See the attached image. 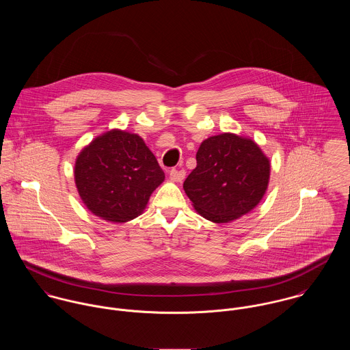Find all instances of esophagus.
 I'll use <instances>...</instances> for the list:
<instances>
[{
  "label": "esophagus",
  "mask_w": 350,
  "mask_h": 350,
  "mask_svg": "<svg viewBox=\"0 0 350 350\" xmlns=\"http://www.w3.org/2000/svg\"><path fill=\"white\" fill-rule=\"evenodd\" d=\"M185 176H186L185 170L172 168V170L170 171V178H171V180H174V182H182V180L185 179Z\"/></svg>",
  "instance_id": "34e87169"
}]
</instances>
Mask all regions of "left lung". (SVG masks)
<instances>
[{
    "mask_svg": "<svg viewBox=\"0 0 350 350\" xmlns=\"http://www.w3.org/2000/svg\"><path fill=\"white\" fill-rule=\"evenodd\" d=\"M269 175V157L252 139L221 133L202 142L183 189L203 218L228 224L260 203Z\"/></svg>",
    "mask_w": 350,
    "mask_h": 350,
    "instance_id": "left-lung-1",
    "label": "left lung"
}]
</instances>
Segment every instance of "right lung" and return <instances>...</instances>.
<instances>
[{
	"label": "right lung",
	"instance_id": "1",
	"mask_svg": "<svg viewBox=\"0 0 350 350\" xmlns=\"http://www.w3.org/2000/svg\"><path fill=\"white\" fill-rule=\"evenodd\" d=\"M74 178L81 200L94 215L122 224L143 214L165 176L139 135L111 129L79 152Z\"/></svg>",
	"mask_w": 350,
	"mask_h": 350
}]
</instances>
